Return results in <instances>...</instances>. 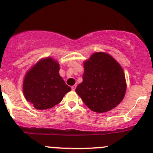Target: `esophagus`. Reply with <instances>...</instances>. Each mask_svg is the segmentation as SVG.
<instances>
[{"label":"esophagus","mask_w":153,"mask_h":153,"mask_svg":"<svg viewBox=\"0 0 153 153\" xmlns=\"http://www.w3.org/2000/svg\"><path fill=\"white\" fill-rule=\"evenodd\" d=\"M75 88H76V85H74V86H72V90H75Z\"/></svg>","instance_id":"34e87169"}]
</instances>
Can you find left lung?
Wrapping results in <instances>:
<instances>
[{"instance_id": "obj_1", "label": "left lung", "mask_w": 153, "mask_h": 153, "mask_svg": "<svg viewBox=\"0 0 153 153\" xmlns=\"http://www.w3.org/2000/svg\"><path fill=\"white\" fill-rule=\"evenodd\" d=\"M84 67L83 81L75 92L87 107L102 113L118 106L126 89L121 65L109 54L95 52L84 62Z\"/></svg>"}]
</instances>
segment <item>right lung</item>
<instances>
[{"label": "right lung", "mask_w": 153, "mask_h": 153, "mask_svg": "<svg viewBox=\"0 0 153 153\" xmlns=\"http://www.w3.org/2000/svg\"><path fill=\"white\" fill-rule=\"evenodd\" d=\"M59 64L52 58L41 59L27 72L23 91L37 109H47L62 101L71 90L59 75Z\"/></svg>", "instance_id": "1"}]
</instances>
